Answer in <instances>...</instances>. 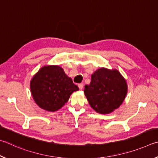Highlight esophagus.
Masks as SVG:
<instances>
[{"mask_svg":"<svg viewBox=\"0 0 158 158\" xmlns=\"http://www.w3.org/2000/svg\"><path fill=\"white\" fill-rule=\"evenodd\" d=\"M83 87H84V85L82 83H81V84H78V87L80 89H83Z\"/></svg>","mask_w":158,"mask_h":158,"instance_id":"obj_1","label":"esophagus"}]
</instances>
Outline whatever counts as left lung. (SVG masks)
I'll return each mask as SVG.
<instances>
[{"mask_svg": "<svg viewBox=\"0 0 158 158\" xmlns=\"http://www.w3.org/2000/svg\"><path fill=\"white\" fill-rule=\"evenodd\" d=\"M128 92L126 80L117 69L101 68L92 75L84 93L90 106L100 114H109L117 109Z\"/></svg>", "mask_w": 158, "mask_h": 158, "instance_id": "1", "label": "left lung"}]
</instances>
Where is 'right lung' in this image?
<instances>
[{
	"instance_id": "1",
	"label": "right lung",
	"mask_w": 158,
	"mask_h": 158,
	"mask_svg": "<svg viewBox=\"0 0 158 158\" xmlns=\"http://www.w3.org/2000/svg\"><path fill=\"white\" fill-rule=\"evenodd\" d=\"M30 89L38 106L46 111L55 112L63 107L71 94L79 88L62 67L48 65L41 68L33 76Z\"/></svg>"
}]
</instances>
